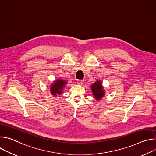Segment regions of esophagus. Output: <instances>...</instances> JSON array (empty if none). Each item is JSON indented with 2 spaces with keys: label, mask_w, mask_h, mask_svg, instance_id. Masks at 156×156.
Segmentation results:
<instances>
[{
  "label": "esophagus",
  "mask_w": 156,
  "mask_h": 156,
  "mask_svg": "<svg viewBox=\"0 0 156 156\" xmlns=\"http://www.w3.org/2000/svg\"><path fill=\"white\" fill-rule=\"evenodd\" d=\"M77 84H78L79 85H82L83 84V80H78Z\"/></svg>",
  "instance_id": "34e87169"
}]
</instances>
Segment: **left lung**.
<instances>
[{"label":"left lung","instance_id":"left-lung-1","mask_svg":"<svg viewBox=\"0 0 156 156\" xmlns=\"http://www.w3.org/2000/svg\"><path fill=\"white\" fill-rule=\"evenodd\" d=\"M91 90L93 97L97 101H100L105 96V91L104 90L102 83L100 80H96L91 85Z\"/></svg>","mask_w":156,"mask_h":156}]
</instances>
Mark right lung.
Masks as SVG:
<instances>
[{
  "label": "right lung",
  "mask_w": 156,
  "mask_h": 156,
  "mask_svg": "<svg viewBox=\"0 0 156 156\" xmlns=\"http://www.w3.org/2000/svg\"><path fill=\"white\" fill-rule=\"evenodd\" d=\"M67 83V81L61 78L55 80L54 83L50 85V91L52 95L56 97L57 95L62 94L63 91V88Z\"/></svg>",
  "instance_id": "add662e5"
}]
</instances>
